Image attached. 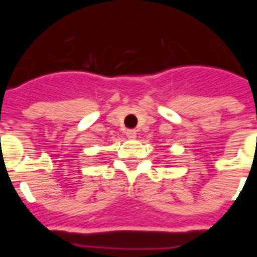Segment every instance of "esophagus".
<instances>
[{
  "label": "esophagus",
  "instance_id": "1",
  "mask_svg": "<svg viewBox=\"0 0 257 257\" xmlns=\"http://www.w3.org/2000/svg\"><path fill=\"white\" fill-rule=\"evenodd\" d=\"M126 135L128 139H135L136 138V131L135 130H127Z\"/></svg>",
  "mask_w": 257,
  "mask_h": 257
}]
</instances>
